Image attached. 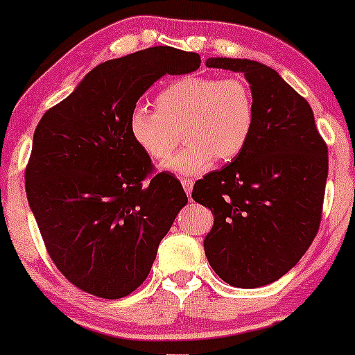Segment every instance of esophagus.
<instances>
[{
    "mask_svg": "<svg viewBox=\"0 0 355 355\" xmlns=\"http://www.w3.org/2000/svg\"><path fill=\"white\" fill-rule=\"evenodd\" d=\"M182 187H184V191H186L187 196H191L192 189H193V181H192V179H182Z\"/></svg>",
    "mask_w": 355,
    "mask_h": 355,
    "instance_id": "esophagus-1",
    "label": "esophagus"
}]
</instances>
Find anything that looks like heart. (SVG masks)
<instances>
[{"label": "heart", "mask_w": 355, "mask_h": 355, "mask_svg": "<svg viewBox=\"0 0 355 355\" xmlns=\"http://www.w3.org/2000/svg\"><path fill=\"white\" fill-rule=\"evenodd\" d=\"M155 110L134 106L128 119L129 135L148 158L163 162L182 130L188 145L163 164L164 171L178 176H196L215 159L239 157L257 121L254 94L239 77H179L157 95Z\"/></svg>", "instance_id": "1"}]
</instances>
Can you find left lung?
<instances>
[{"label": "left lung", "mask_w": 355, "mask_h": 355, "mask_svg": "<svg viewBox=\"0 0 355 355\" xmlns=\"http://www.w3.org/2000/svg\"><path fill=\"white\" fill-rule=\"evenodd\" d=\"M207 66L245 76L257 121L244 152L193 186V200L215 216L203 247L223 281L260 288L295 266L317 236L328 147L307 100L275 69L231 58H210Z\"/></svg>", "instance_id": "1"}]
</instances>
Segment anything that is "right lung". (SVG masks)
Returning <instances> with one entry per match:
<instances>
[{"label": "right lung", "mask_w": 355, "mask_h": 355, "mask_svg": "<svg viewBox=\"0 0 355 355\" xmlns=\"http://www.w3.org/2000/svg\"><path fill=\"white\" fill-rule=\"evenodd\" d=\"M197 53L153 46L101 62L42 116L26 168L38 230L66 279L101 299L147 279L159 242L187 203L132 142L130 111L164 74L197 71Z\"/></svg>", "instance_id": "right-lung-1"}]
</instances>
